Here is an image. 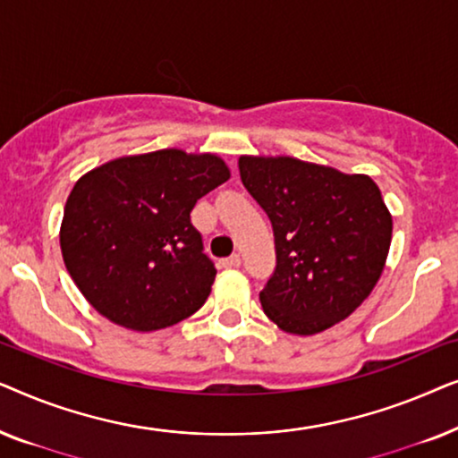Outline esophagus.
Returning <instances> with one entry per match:
<instances>
[{
    "mask_svg": "<svg viewBox=\"0 0 458 458\" xmlns=\"http://www.w3.org/2000/svg\"><path fill=\"white\" fill-rule=\"evenodd\" d=\"M221 267H225V268H240L242 267L240 254H233V256H229V259L221 260Z\"/></svg>",
    "mask_w": 458,
    "mask_h": 458,
    "instance_id": "obj_1",
    "label": "esophagus"
}]
</instances>
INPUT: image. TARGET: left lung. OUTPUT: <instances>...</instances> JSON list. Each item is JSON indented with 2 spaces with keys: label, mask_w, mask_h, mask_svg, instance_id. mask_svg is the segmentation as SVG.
Segmentation results:
<instances>
[{
  "label": "left lung",
  "mask_w": 458,
  "mask_h": 458,
  "mask_svg": "<svg viewBox=\"0 0 458 458\" xmlns=\"http://www.w3.org/2000/svg\"><path fill=\"white\" fill-rule=\"evenodd\" d=\"M237 165L273 225L277 267L260 292L265 315L293 335L352 315L390 252L392 215L375 181L292 156H240Z\"/></svg>",
  "instance_id": "8db88e82"
}]
</instances>
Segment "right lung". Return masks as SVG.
<instances>
[{
	"mask_svg": "<svg viewBox=\"0 0 458 458\" xmlns=\"http://www.w3.org/2000/svg\"><path fill=\"white\" fill-rule=\"evenodd\" d=\"M231 177L216 154L168 148L85 173L64 206L60 248L74 285L99 315L133 331L191 317L216 268L190 212Z\"/></svg>",
	"mask_w": 458,
	"mask_h": 458,
	"instance_id": "right-lung-1",
	"label": "right lung"
}]
</instances>
